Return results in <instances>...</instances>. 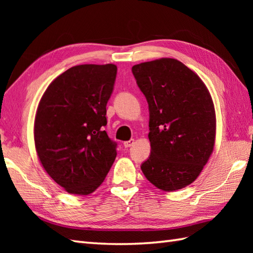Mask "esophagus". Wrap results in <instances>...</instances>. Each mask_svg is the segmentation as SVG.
<instances>
[{"mask_svg": "<svg viewBox=\"0 0 253 253\" xmlns=\"http://www.w3.org/2000/svg\"><path fill=\"white\" fill-rule=\"evenodd\" d=\"M133 142H135V140H133V139H130V140L124 142V147H125V148H130L132 144H133Z\"/></svg>", "mask_w": 253, "mask_h": 253, "instance_id": "34e87169", "label": "esophagus"}]
</instances>
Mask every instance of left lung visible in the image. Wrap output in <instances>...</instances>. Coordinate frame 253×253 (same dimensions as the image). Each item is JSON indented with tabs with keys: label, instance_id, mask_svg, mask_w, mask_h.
<instances>
[{
	"label": "left lung",
	"instance_id": "obj_1",
	"mask_svg": "<svg viewBox=\"0 0 253 253\" xmlns=\"http://www.w3.org/2000/svg\"><path fill=\"white\" fill-rule=\"evenodd\" d=\"M149 105L151 153L141 164L159 189L175 191L197 179L213 151L215 111L206 84L174 58L132 66Z\"/></svg>",
	"mask_w": 253,
	"mask_h": 253
}]
</instances>
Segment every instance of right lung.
<instances>
[{
	"label": "right lung",
	"mask_w": 253,
	"mask_h": 253,
	"mask_svg": "<svg viewBox=\"0 0 253 253\" xmlns=\"http://www.w3.org/2000/svg\"><path fill=\"white\" fill-rule=\"evenodd\" d=\"M116 74L113 64L74 66L53 80L38 106V157L46 173L69 193L93 192L115 161L117 143L104 127Z\"/></svg>",
	"instance_id": "obj_1"
}]
</instances>
